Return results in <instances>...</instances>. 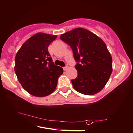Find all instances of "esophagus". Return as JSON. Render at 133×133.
Here are the masks:
<instances>
[{
	"mask_svg": "<svg viewBox=\"0 0 133 133\" xmlns=\"http://www.w3.org/2000/svg\"><path fill=\"white\" fill-rule=\"evenodd\" d=\"M68 69H69V66H65V67H63V70H64V71H66V70H67Z\"/></svg>",
	"mask_w": 133,
	"mask_h": 133,
	"instance_id": "esophagus-1",
	"label": "esophagus"
}]
</instances>
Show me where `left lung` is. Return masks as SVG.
Masks as SVG:
<instances>
[{"mask_svg": "<svg viewBox=\"0 0 133 133\" xmlns=\"http://www.w3.org/2000/svg\"><path fill=\"white\" fill-rule=\"evenodd\" d=\"M73 52L78 75L71 80L74 88L91 95L103 88L112 72V58L105 43L86 29L77 28L60 37Z\"/></svg>", "mask_w": 133, "mask_h": 133, "instance_id": "1", "label": "left lung"}]
</instances>
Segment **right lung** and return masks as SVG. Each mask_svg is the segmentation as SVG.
Returning <instances> with one entry per match:
<instances>
[{"mask_svg":"<svg viewBox=\"0 0 133 133\" xmlns=\"http://www.w3.org/2000/svg\"><path fill=\"white\" fill-rule=\"evenodd\" d=\"M57 35L39 32L23 43L15 58L14 71L23 88L31 95L43 97L56 89L63 69L52 62L48 52Z\"/></svg>","mask_w":133,"mask_h":133,"instance_id":"obj_1","label":"right lung"}]
</instances>
